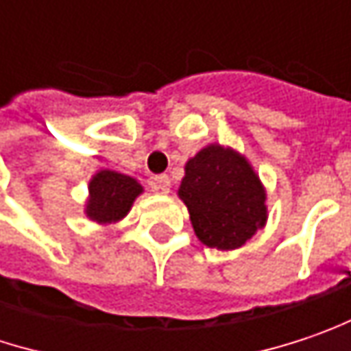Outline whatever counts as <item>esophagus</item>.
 I'll list each match as a JSON object with an SVG mask.
<instances>
[{"label":"esophagus","instance_id":"1","mask_svg":"<svg viewBox=\"0 0 351 351\" xmlns=\"http://www.w3.org/2000/svg\"><path fill=\"white\" fill-rule=\"evenodd\" d=\"M149 186L154 191H158V193H169V188H171V182H169V178L162 173V176H156V178H152V182H149Z\"/></svg>","mask_w":351,"mask_h":351}]
</instances>
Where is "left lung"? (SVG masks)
Instances as JSON below:
<instances>
[{
    "label": "left lung",
    "instance_id": "obj_1",
    "mask_svg": "<svg viewBox=\"0 0 351 351\" xmlns=\"http://www.w3.org/2000/svg\"><path fill=\"white\" fill-rule=\"evenodd\" d=\"M197 239L215 250H238L267 221V193L245 156L210 143L186 163L178 189Z\"/></svg>",
    "mask_w": 351,
    "mask_h": 351
}]
</instances>
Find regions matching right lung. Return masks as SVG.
Listing matches in <instances>:
<instances>
[{
	"instance_id": "add662e5",
	"label": "right lung",
	"mask_w": 351,
	"mask_h": 351,
	"mask_svg": "<svg viewBox=\"0 0 351 351\" xmlns=\"http://www.w3.org/2000/svg\"><path fill=\"white\" fill-rule=\"evenodd\" d=\"M88 191L84 212L91 221L108 226L130 213L136 197L143 193V186L132 176L113 169H99L95 176H91Z\"/></svg>"
}]
</instances>
